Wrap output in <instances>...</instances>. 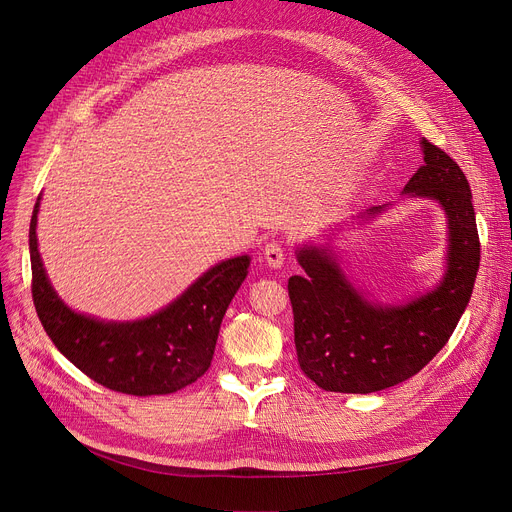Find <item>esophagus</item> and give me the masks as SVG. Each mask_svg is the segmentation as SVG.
I'll return each mask as SVG.
<instances>
[{
    "mask_svg": "<svg viewBox=\"0 0 512 512\" xmlns=\"http://www.w3.org/2000/svg\"><path fill=\"white\" fill-rule=\"evenodd\" d=\"M263 257H265V263L274 267V270H278V267L284 265V259H286V253H284V247L280 245V242H267L265 249H263Z\"/></svg>",
    "mask_w": 512,
    "mask_h": 512,
    "instance_id": "obj_1",
    "label": "esophagus"
}]
</instances>
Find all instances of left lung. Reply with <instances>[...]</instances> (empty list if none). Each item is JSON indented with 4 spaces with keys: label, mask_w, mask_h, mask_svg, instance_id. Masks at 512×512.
Here are the masks:
<instances>
[{
    "label": "left lung",
    "mask_w": 512,
    "mask_h": 512,
    "mask_svg": "<svg viewBox=\"0 0 512 512\" xmlns=\"http://www.w3.org/2000/svg\"><path fill=\"white\" fill-rule=\"evenodd\" d=\"M421 147L423 166L405 193L436 199L448 215V270L436 290L402 307H378L324 249L297 253L307 276L288 280L294 346L303 373L328 392L369 394L413 378L442 351L471 299L479 270L471 188L446 151L425 137Z\"/></svg>",
    "instance_id": "left-lung-1"
}]
</instances>
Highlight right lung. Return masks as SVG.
Masks as SVG:
<instances>
[{
    "label": "right lung",
    "instance_id": "add662e5",
    "mask_svg": "<svg viewBox=\"0 0 512 512\" xmlns=\"http://www.w3.org/2000/svg\"><path fill=\"white\" fill-rule=\"evenodd\" d=\"M37 211L39 199L29 230L31 290L41 326L58 351L93 382L130 396L172 394L197 382L211 365L224 313L251 259L242 255L211 267L147 319L105 324L70 311L53 292L37 249Z\"/></svg>",
    "mask_w": 512,
    "mask_h": 512
}]
</instances>
